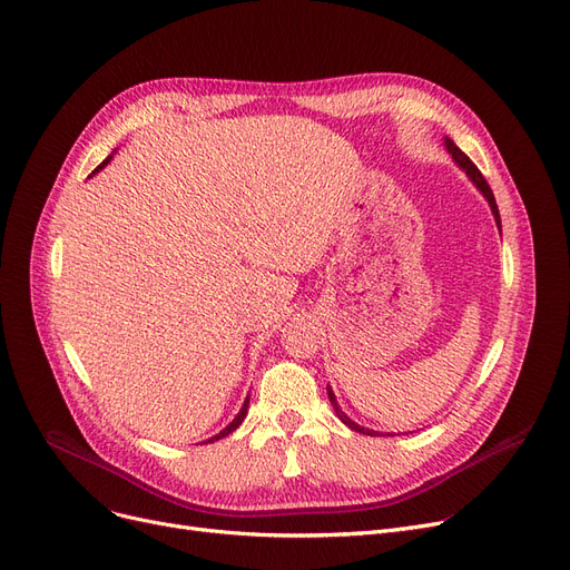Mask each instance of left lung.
Masks as SVG:
<instances>
[{
    "label": "left lung",
    "mask_w": 570,
    "mask_h": 570,
    "mask_svg": "<svg viewBox=\"0 0 570 570\" xmlns=\"http://www.w3.org/2000/svg\"><path fill=\"white\" fill-rule=\"evenodd\" d=\"M444 148H448V154L452 156V160L456 163V167H461L463 171H465V177L473 181V186L484 195V200L489 203V209H491V214H493V220H497V226H499V230H501V214H499V207H497V200H493V193H491V188H489V184L484 181V177L480 175V169L473 165V160H470L461 148L450 139V137H444ZM328 399H331V405H333V410H335V414H337V419L340 422L344 424V426H350L352 431H356V433H363V435H384V433H380V431H373V429H365V426H361V424H356L354 419H350L346 416V412H342V407H340V403H337V399H335V393H333V389L328 386ZM386 435H395V433H386Z\"/></svg>",
    "instance_id": "1"
}]
</instances>
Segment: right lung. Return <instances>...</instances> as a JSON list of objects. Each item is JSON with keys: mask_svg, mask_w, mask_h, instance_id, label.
Returning a JSON list of instances; mask_svg holds the SVG:
<instances>
[{"mask_svg": "<svg viewBox=\"0 0 570 570\" xmlns=\"http://www.w3.org/2000/svg\"><path fill=\"white\" fill-rule=\"evenodd\" d=\"M111 158H114V154H111V156H109V158H107V160H105V163H102L100 167H97V169L92 171V175H97V171H100V169H105V165H109V160H111ZM92 175H90V177H92ZM246 412H249V395H246V401H244L242 410H239V412L235 414V419H233V422H230V424H228V426H226L224 431H218L216 435H212V438H209V440H205V442H214V440H220V438H226V435H230V433H233L235 429H239V424L244 422V416H246Z\"/></svg>", "mask_w": 570, "mask_h": 570, "instance_id": "add662e5", "label": "right lung"}]
</instances>
